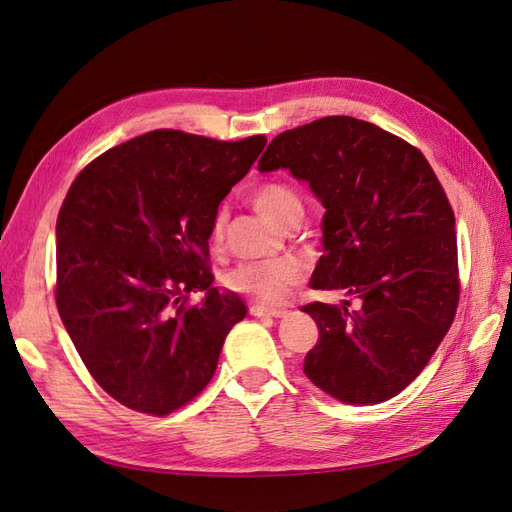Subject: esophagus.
Masks as SVG:
<instances>
[{"label":"esophagus","instance_id":"obj_1","mask_svg":"<svg viewBox=\"0 0 512 512\" xmlns=\"http://www.w3.org/2000/svg\"><path fill=\"white\" fill-rule=\"evenodd\" d=\"M248 313L255 318H281L287 311L285 309H268L264 305H251L248 307Z\"/></svg>","mask_w":512,"mask_h":512}]
</instances>
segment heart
<instances>
[{"mask_svg":"<svg viewBox=\"0 0 512 512\" xmlns=\"http://www.w3.org/2000/svg\"><path fill=\"white\" fill-rule=\"evenodd\" d=\"M253 207L257 212L268 218L272 225H281V222L296 212H303L298 192L281 179H266L259 181L248 192ZM225 222L227 214L218 209L209 225L207 242L209 246L218 251L225 238ZM305 270L300 268L292 259H279V261H257V264H240L225 274L227 290L242 294L257 300L261 305H283L292 298L296 287L303 283Z\"/></svg>","mask_w":512,"mask_h":512,"instance_id":"b5f03b06","label":"heart"}]
</instances>
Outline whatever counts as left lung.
Masks as SVG:
<instances>
[{
    "label": "left lung",
    "instance_id": "8db88e82",
    "mask_svg": "<svg viewBox=\"0 0 512 512\" xmlns=\"http://www.w3.org/2000/svg\"><path fill=\"white\" fill-rule=\"evenodd\" d=\"M257 168L309 183L326 209L311 287L350 296L300 309L320 331L303 372L346 404L398 396L450 331L461 294L454 212L435 170L413 144L352 116L283 131Z\"/></svg>",
    "mask_w": 512,
    "mask_h": 512
}]
</instances>
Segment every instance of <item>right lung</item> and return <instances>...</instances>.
Here are the masks:
<instances>
[{"instance_id": "obj_1", "label": "right lung", "mask_w": 512, "mask_h": 512, "mask_svg": "<svg viewBox=\"0 0 512 512\" xmlns=\"http://www.w3.org/2000/svg\"><path fill=\"white\" fill-rule=\"evenodd\" d=\"M266 136L235 142L155 129L95 157L56 222V305L97 385L164 417L212 381L246 307L220 294L207 233ZM205 291L201 306L187 294Z\"/></svg>"}]
</instances>
